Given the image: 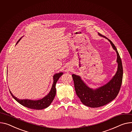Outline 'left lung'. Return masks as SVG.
Instances as JSON below:
<instances>
[{"label":"left lung","instance_id":"obj_1","mask_svg":"<svg viewBox=\"0 0 132 132\" xmlns=\"http://www.w3.org/2000/svg\"><path fill=\"white\" fill-rule=\"evenodd\" d=\"M98 35L107 39L113 50L116 52L118 67L116 74L107 84L94 89L87 85L80 76L72 74L77 95L83 104L91 108H98L104 106L115 99L120 90L123 75L121 60L116 47L109 39L99 33Z\"/></svg>","mask_w":132,"mask_h":132}]
</instances>
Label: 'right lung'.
Returning <instances> with one entry per match:
<instances>
[{
    "mask_svg": "<svg viewBox=\"0 0 132 132\" xmlns=\"http://www.w3.org/2000/svg\"><path fill=\"white\" fill-rule=\"evenodd\" d=\"M22 38H21L17 42L16 45L20 41ZM63 74V72H60L58 73H56L53 76V84H52L51 89L49 92V93L46 95L45 97H43L42 99L38 100H32L29 99H19L16 96H15L11 92L10 90V92L13 97V98L18 102L19 103L22 104V106L27 107L28 108L33 109H36V110H41L47 108L49 107L51 102L53 101L55 96L56 93V84L58 80V79Z\"/></svg>",
    "mask_w": 132,
    "mask_h": 132,
    "instance_id": "right-lung-1",
    "label": "right lung"
}]
</instances>
